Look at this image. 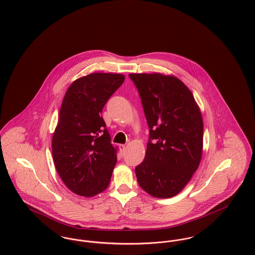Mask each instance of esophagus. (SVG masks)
I'll use <instances>...</instances> for the list:
<instances>
[{"instance_id":"obj_1","label":"esophagus","mask_w":255,"mask_h":255,"mask_svg":"<svg viewBox=\"0 0 255 255\" xmlns=\"http://www.w3.org/2000/svg\"><path fill=\"white\" fill-rule=\"evenodd\" d=\"M120 149L121 153H124V151L126 149V145L125 144H120Z\"/></svg>"}]
</instances>
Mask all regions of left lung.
Masks as SVG:
<instances>
[{
  "label": "left lung",
  "instance_id": "1",
  "mask_svg": "<svg viewBox=\"0 0 255 255\" xmlns=\"http://www.w3.org/2000/svg\"><path fill=\"white\" fill-rule=\"evenodd\" d=\"M149 127L144 160L135 167L147 194L169 198L179 194L200 164L203 120L188 87L175 76L132 73Z\"/></svg>",
  "mask_w": 255,
  "mask_h": 255
}]
</instances>
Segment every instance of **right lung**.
Masks as SVG:
<instances>
[{
  "label": "right lung",
  "instance_id": "obj_1",
  "mask_svg": "<svg viewBox=\"0 0 255 255\" xmlns=\"http://www.w3.org/2000/svg\"><path fill=\"white\" fill-rule=\"evenodd\" d=\"M124 79L122 74L91 73L75 80L65 92L52 153L60 178L76 195L91 197L110 184L118 147L112 145L101 115Z\"/></svg>",
  "mask_w": 255,
  "mask_h": 255
}]
</instances>
